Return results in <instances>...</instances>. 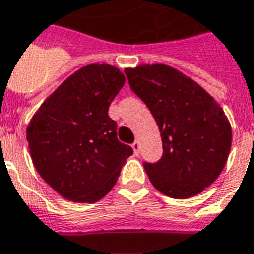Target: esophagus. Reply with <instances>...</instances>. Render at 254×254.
Here are the masks:
<instances>
[{
	"label": "esophagus",
	"mask_w": 254,
	"mask_h": 254,
	"mask_svg": "<svg viewBox=\"0 0 254 254\" xmlns=\"http://www.w3.org/2000/svg\"><path fill=\"white\" fill-rule=\"evenodd\" d=\"M131 147H132V150H134V154H135V156H138V154H139V142L138 141H135L134 142V143H132V145H131Z\"/></svg>",
	"instance_id": "1"
}]
</instances>
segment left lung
Masks as SVG:
<instances>
[{"mask_svg": "<svg viewBox=\"0 0 254 254\" xmlns=\"http://www.w3.org/2000/svg\"><path fill=\"white\" fill-rule=\"evenodd\" d=\"M126 75L161 134V159L143 163L152 185L172 198L201 193L220 175L231 149V127L220 105L164 64L128 68Z\"/></svg>", "mask_w": 254, "mask_h": 254, "instance_id": "8db88e82", "label": "left lung"}]
</instances>
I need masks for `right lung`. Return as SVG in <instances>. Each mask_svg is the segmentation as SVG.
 Returning a JSON list of instances; mask_svg holds the SVG:
<instances>
[{"mask_svg":"<svg viewBox=\"0 0 254 254\" xmlns=\"http://www.w3.org/2000/svg\"><path fill=\"white\" fill-rule=\"evenodd\" d=\"M108 64H90L72 73L39 107L27 127L38 174L75 202H95L115 186L132 149L118 139L108 109L124 84Z\"/></svg>","mask_w":254,"mask_h":254,"instance_id":"1","label":"right lung"}]
</instances>
